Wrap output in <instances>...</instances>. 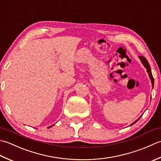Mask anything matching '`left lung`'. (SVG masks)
<instances>
[{
  "instance_id": "1",
  "label": "left lung",
  "mask_w": 161,
  "mask_h": 161,
  "mask_svg": "<svg viewBox=\"0 0 161 161\" xmlns=\"http://www.w3.org/2000/svg\"><path fill=\"white\" fill-rule=\"evenodd\" d=\"M138 58H139V59L140 60V61H141V62H142V64H143V66L145 67L146 69H147V73H148V75H149V78H150V80H151V82H152V87L153 88V84H154V79H153V76H152V70H151V67H150V66H149V62H148V61L147 60V59L145 58V57H143V56H138ZM142 117V115H141L138 119H136L135 122H133L132 124H130V126H132V125H133L135 123H136L137 121H138L139 119H140V118Z\"/></svg>"
}]
</instances>
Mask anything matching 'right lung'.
Here are the masks:
<instances>
[{
	"mask_svg": "<svg viewBox=\"0 0 161 161\" xmlns=\"http://www.w3.org/2000/svg\"><path fill=\"white\" fill-rule=\"evenodd\" d=\"M55 125V124H53V125H51V126H48V129H49V128H51V127H52V126H53Z\"/></svg>",
	"mask_w": 161,
	"mask_h": 161,
	"instance_id": "add662e5",
	"label": "right lung"
}]
</instances>
